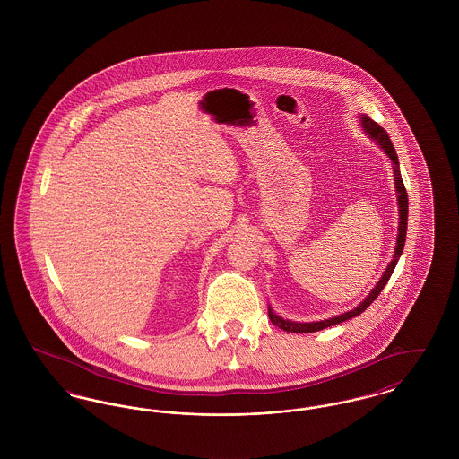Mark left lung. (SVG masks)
<instances>
[{"label": "left lung", "instance_id": "8db88e82", "mask_svg": "<svg viewBox=\"0 0 459 459\" xmlns=\"http://www.w3.org/2000/svg\"><path fill=\"white\" fill-rule=\"evenodd\" d=\"M359 122H361L362 129L364 133H368V136L377 143L380 145V148L385 152L388 155V159L392 160V169H394V185H395V194H397V205H399V235H397V243H395V248H394V257L390 261V264L386 265L380 281L375 285V289L371 290L368 293V297L362 300L361 304L358 307H354L352 311H347V313L338 314L333 317H328V319H323V321H313V323H297V321H290V319H283L281 316L274 314V311L269 307V319L274 326L285 330V332H291V333H313V332H319V330H325L328 326H333L338 323H343L351 317H356L359 314L364 313L369 304L380 295V291L384 290L386 285V281L390 280L397 261L403 254V248H404V243H406V231H408V194H406V188H404V183H403V178H401V170H399V159H397V153H395V148L392 145L388 134L385 133V129L369 119L366 114L359 116Z\"/></svg>", "mask_w": 459, "mask_h": 459}]
</instances>
